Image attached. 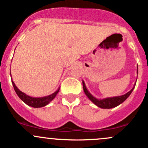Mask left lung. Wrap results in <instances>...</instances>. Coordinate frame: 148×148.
I'll return each instance as SVG.
<instances>
[{
  "instance_id": "obj_1",
  "label": "left lung",
  "mask_w": 148,
  "mask_h": 148,
  "mask_svg": "<svg viewBox=\"0 0 148 148\" xmlns=\"http://www.w3.org/2000/svg\"><path fill=\"white\" fill-rule=\"evenodd\" d=\"M137 73H138V68L137 69ZM135 84L134 85L133 88L129 91L128 92H127L126 94L123 95H120V96H116V97H106L104 99H97L96 97H95L87 89L86 86H85V82L83 80V90H84L85 95L97 107L100 108H103V109H110V108H113L118 106L119 105L123 103L126 99L127 98L131 92H132L133 89L135 88Z\"/></svg>"
}]
</instances>
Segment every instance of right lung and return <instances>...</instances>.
<instances>
[{"label": "right lung", "instance_id": "obj_1", "mask_svg": "<svg viewBox=\"0 0 148 148\" xmlns=\"http://www.w3.org/2000/svg\"><path fill=\"white\" fill-rule=\"evenodd\" d=\"M11 81H12V84L13 85V88H14L15 91H16L18 96L21 98V100H23V101L25 104L28 105V106H30V107L36 108L44 107V106L49 104L52 100L56 97V95H57V94L58 93L59 90H60V87H59V88L57 89V90L55 91L53 93L48 95V96L35 97L29 96V95H26V94L24 93V92H23L22 91L20 90L17 88V86H16V84L14 83V82L13 81L12 77H11Z\"/></svg>", "mask_w": 148, "mask_h": 148}]
</instances>
